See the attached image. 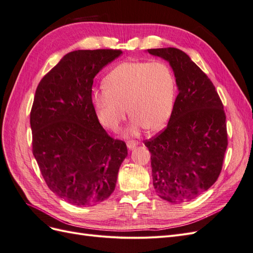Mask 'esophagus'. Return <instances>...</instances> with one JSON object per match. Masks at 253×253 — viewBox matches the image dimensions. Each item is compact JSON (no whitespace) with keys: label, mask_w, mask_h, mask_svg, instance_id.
<instances>
[{"label":"esophagus","mask_w":253,"mask_h":253,"mask_svg":"<svg viewBox=\"0 0 253 253\" xmlns=\"http://www.w3.org/2000/svg\"><path fill=\"white\" fill-rule=\"evenodd\" d=\"M137 144H138V141H136V140H129V141L126 142V145H127V148H128L129 150L134 149Z\"/></svg>","instance_id":"esophagus-1"}]
</instances>
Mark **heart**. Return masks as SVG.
<instances>
[{
  "label": "heart",
  "mask_w": 253,
  "mask_h": 253,
  "mask_svg": "<svg viewBox=\"0 0 253 253\" xmlns=\"http://www.w3.org/2000/svg\"><path fill=\"white\" fill-rule=\"evenodd\" d=\"M105 85L91 90L98 118L116 131L128 111L133 114L129 134L141 128H162L169 120L175 94L174 76L163 61H126L118 64L104 79Z\"/></svg>",
  "instance_id": "obj_1"
}]
</instances>
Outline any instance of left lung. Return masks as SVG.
Returning <instances> with one entry per match:
<instances>
[{
	"instance_id": "obj_1",
	"label": "left lung",
	"mask_w": 253,
	"mask_h": 253,
	"mask_svg": "<svg viewBox=\"0 0 253 253\" xmlns=\"http://www.w3.org/2000/svg\"><path fill=\"white\" fill-rule=\"evenodd\" d=\"M170 63L179 93L168 126L144 145L153 186L163 200L183 203L208 190L220 174L228 145L226 114L215 86L186 52L148 49Z\"/></svg>"
}]
</instances>
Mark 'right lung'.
Wrapping results in <instances>:
<instances>
[{"label": "right lung", "mask_w": 253, "mask_h": 253, "mask_svg": "<svg viewBox=\"0 0 253 253\" xmlns=\"http://www.w3.org/2000/svg\"><path fill=\"white\" fill-rule=\"evenodd\" d=\"M120 49L68 52L36 89L30 127L33 154L53 193L75 206L106 200L115 190L127 155L98 120L91 100L95 76Z\"/></svg>", "instance_id": "add662e5"}]
</instances>
